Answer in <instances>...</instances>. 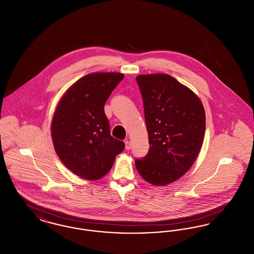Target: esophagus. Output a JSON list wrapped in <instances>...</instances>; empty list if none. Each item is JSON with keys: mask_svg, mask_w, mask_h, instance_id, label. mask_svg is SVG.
<instances>
[{"mask_svg": "<svg viewBox=\"0 0 254 254\" xmlns=\"http://www.w3.org/2000/svg\"><path fill=\"white\" fill-rule=\"evenodd\" d=\"M125 144H126V149H130V147H131V145H130V142L128 141V140H127L126 142H125Z\"/></svg>", "mask_w": 254, "mask_h": 254, "instance_id": "34e87169", "label": "esophagus"}]
</instances>
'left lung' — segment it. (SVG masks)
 Here are the masks:
<instances>
[{
    "mask_svg": "<svg viewBox=\"0 0 254 254\" xmlns=\"http://www.w3.org/2000/svg\"><path fill=\"white\" fill-rule=\"evenodd\" d=\"M145 111L149 149L135 166L145 181L165 186L193 165L203 144L205 114L200 99L169 74L136 77Z\"/></svg>",
    "mask_w": 254,
    "mask_h": 254,
    "instance_id": "obj_1",
    "label": "left lung"
}]
</instances>
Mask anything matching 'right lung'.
Listing matches in <instances>:
<instances>
[{
	"mask_svg": "<svg viewBox=\"0 0 254 254\" xmlns=\"http://www.w3.org/2000/svg\"><path fill=\"white\" fill-rule=\"evenodd\" d=\"M124 78L121 73H92L71 85L61 99L51 136L63 164L86 180L109 172L125 143L110 135L105 104Z\"/></svg>",
	"mask_w": 254,
	"mask_h": 254,
	"instance_id": "obj_1",
	"label": "right lung"
}]
</instances>
